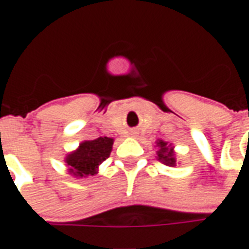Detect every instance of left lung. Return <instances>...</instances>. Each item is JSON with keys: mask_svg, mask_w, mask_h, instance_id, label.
<instances>
[{"mask_svg": "<svg viewBox=\"0 0 249 249\" xmlns=\"http://www.w3.org/2000/svg\"><path fill=\"white\" fill-rule=\"evenodd\" d=\"M157 145L160 146V151H159V160H161L164 164H167V165H175V153H173L172 148L169 149L167 146V142H164L162 140L157 141Z\"/></svg>", "mask_w": 249, "mask_h": 249, "instance_id": "obj_1", "label": "left lung"}]
</instances>
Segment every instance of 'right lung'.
I'll use <instances>...</instances> for the list:
<instances>
[{"label":"right lung","mask_w":249,"mask_h":249,"mask_svg":"<svg viewBox=\"0 0 249 249\" xmlns=\"http://www.w3.org/2000/svg\"><path fill=\"white\" fill-rule=\"evenodd\" d=\"M113 139L98 137L96 140L85 141L80 148L66 157L69 172L76 178H88L94 175L100 164H103L110 155Z\"/></svg>","instance_id":"1"}]
</instances>
